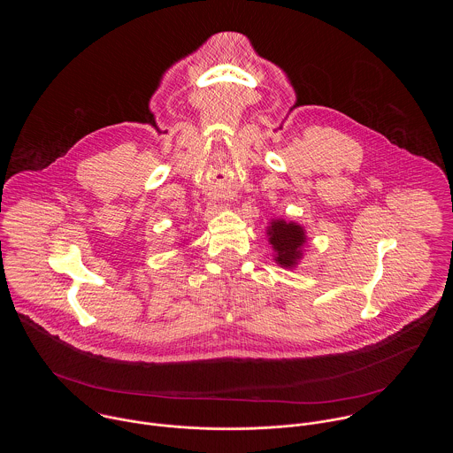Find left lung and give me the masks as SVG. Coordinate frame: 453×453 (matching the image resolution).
<instances>
[{"mask_svg": "<svg viewBox=\"0 0 453 453\" xmlns=\"http://www.w3.org/2000/svg\"><path fill=\"white\" fill-rule=\"evenodd\" d=\"M266 237L273 250V261L282 268H295L303 258L307 232L300 223L275 218L266 226Z\"/></svg>", "mask_w": 453, "mask_h": 453, "instance_id": "8db88e82", "label": "left lung"}]
</instances>
